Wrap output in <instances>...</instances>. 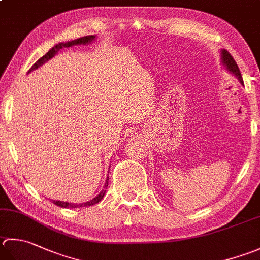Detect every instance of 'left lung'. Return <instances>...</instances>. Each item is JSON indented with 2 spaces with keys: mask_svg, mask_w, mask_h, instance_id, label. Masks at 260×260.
<instances>
[{
  "mask_svg": "<svg viewBox=\"0 0 260 260\" xmlns=\"http://www.w3.org/2000/svg\"><path fill=\"white\" fill-rule=\"evenodd\" d=\"M222 63L223 65L226 66V69L230 71L231 73L235 74L237 78L239 79V81L243 84V80H242V75L240 73V70H239V66L236 63L235 58L232 57V55L228 52V50L223 49L222 50Z\"/></svg>",
  "mask_w": 260,
  "mask_h": 260,
  "instance_id": "1",
  "label": "left lung"
}]
</instances>
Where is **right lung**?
Segmentation results:
<instances>
[{
    "label": "right lung",
    "instance_id": "obj_1",
    "mask_svg": "<svg viewBox=\"0 0 260 260\" xmlns=\"http://www.w3.org/2000/svg\"><path fill=\"white\" fill-rule=\"evenodd\" d=\"M94 39V36H85V37H81L79 39H75V40H72V42H66V43H59L56 46H54V47L49 50V52L47 54H45L42 58H39L37 62H36L31 68H30V70L28 71L29 72H31V71L36 70L37 68H39L40 65H43L45 62H47L48 59H50L52 57H54V56L57 54L60 49L64 48V47H71V46H74V45H85L88 43H91L92 40ZM108 180H106V184H105V188H107V186H108ZM106 194V189H104L103 191L100 192V194L94 197L93 200H91L89 202H85V203H82V204H72V203H68V202H60V201H53V203L55 205H57L59 207H65V208H76V207H88V206H92L94 204H96V203H99L101 200H103V197L105 196Z\"/></svg>",
    "mask_w": 260,
    "mask_h": 260
}]
</instances>
